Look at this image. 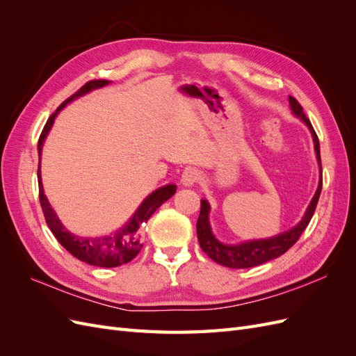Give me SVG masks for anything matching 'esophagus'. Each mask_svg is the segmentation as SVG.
<instances>
[{
    "label": "esophagus",
    "instance_id": "34e87169",
    "mask_svg": "<svg viewBox=\"0 0 356 356\" xmlns=\"http://www.w3.org/2000/svg\"><path fill=\"white\" fill-rule=\"evenodd\" d=\"M199 179H200V172L197 169L190 168V169H186L184 172H182L181 181H182V184H184L186 187L195 186L196 182H199Z\"/></svg>",
    "mask_w": 356,
    "mask_h": 356
}]
</instances>
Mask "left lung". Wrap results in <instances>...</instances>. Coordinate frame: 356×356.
<instances>
[{
	"mask_svg": "<svg viewBox=\"0 0 356 356\" xmlns=\"http://www.w3.org/2000/svg\"><path fill=\"white\" fill-rule=\"evenodd\" d=\"M289 105H291V110H293V113L306 123V126L310 129L312 136H314L315 152H316V157H318L319 168H321V179H319V186H318L315 196L307 207V211L305 213L303 220H301L296 225V227H293L288 232H284L281 234H277V236H273V238L248 241V242H242L238 245L222 243L212 234L211 225H209V209H211L209 203H208V200L202 199L200 200V213H199V220H197V225H196L197 239H199V243H200V248L203 250V252L207 254L215 263H218L225 267H230V268H248V267H254V266L270 261V260H273V258L285 254L289 248L300 239L301 233L306 230L312 217H314L316 204L319 200L321 190H322V165H321V153H319V139H318V135L315 134L314 126H312L310 120L303 113L301 105L298 104V101L296 98H293V96H289Z\"/></svg>",
	"mask_w": 356,
	"mask_h": 356,
	"instance_id": "8db88e82",
	"label": "left lung"
}]
</instances>
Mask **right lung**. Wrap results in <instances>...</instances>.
Instances as JSON below:
<instances>
[{
  "mask_svg": "<svg viewBox=\"0 0 356 356\" xmlns=\"http://www.w3.org/2000/svg\"><path fill=\"white\" fill-rule=\"evenodd\" d=\"M108 80H92L86 83L83 88H80L72 96L62 102L58 110L53 113L49 120L42 129V132L38 139V159H41V149L42 144H44V139L49 134V131L53 126V122L58 115V113L72 99L83 96L84 93L90 92L92 89L104 88V86L108 84ZM38 188H40V203L42 208V213H44L46 222L51 233L55 234L58 242L65 248V250L72 254L75 258H79L80 261H84L92 266L98 267H117L132 261L134 258L139 254L143 248L141 241V229L143 224L149 220V217L161 207V203H165L168 199L175 195L177 186L169 184L165 187H160L159 190L153 191L143 203L141 207L136 209L134 217L129 220V222L124 225L123 229L115 232L111 236H104V238H80V236L71 234L65 227H63L56 213L53 212L50 208V203L47 197L44 196V190H42V182H41V172H40V161H38Z\"/></svg>",
  "mask_w": 356,
  "mask_h": 356,
  "instance_id": "add662e5",
  "label": "right lung"
}]
</instances>
